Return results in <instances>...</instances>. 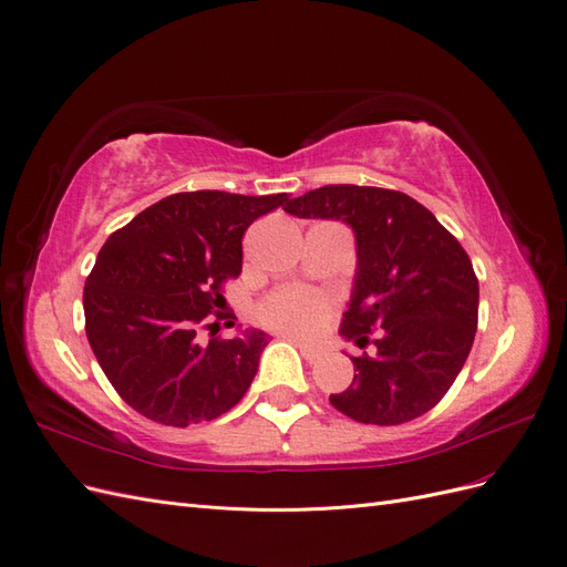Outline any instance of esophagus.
I'll return each mask as SVG.
<instances>
[{
    "label": "esophagus",
    "instance_id": "obj_1",
    "mask_svg": "<svg viewBox=\"0 0 567 567\" xmlns=\"http://www.w3.org/2000/svg\"><path fill=\"white\" fill-rule=\"evenodd\" d=\"M288 342H293V346L300 350V354L307 359V362H315V359H319V354H321L319 348L307 346V342H302V340H298V338H288Z\"/></svg>",
    "mask_w": 567,
    "mask_h": 567
}]
</instances>
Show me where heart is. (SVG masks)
<instances>
[{"mask_svg":"<svg viewBox=\"0 0 567 567\" xmlns=\"http://www.w3.org/2000/svg\"><path fill=\"white\" fill-rule=\"evenodd\" d=\"M331 315V300L307 288H281L267 296L257 317L269 329L288 336H312Z\"/></svg>","mask_w":567,"mask_h":567,"instance_id":"1","label":"heart"}]
</instances>
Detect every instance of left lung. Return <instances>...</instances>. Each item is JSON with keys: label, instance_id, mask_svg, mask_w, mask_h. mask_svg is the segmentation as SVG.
<instances>
[{"label": "left lung", "instance_id": "8db88e82", "mask_svg": "<svg viewBox=\"0 0 567 567\" xmlns=\"http://www.w3.org/2000/svg\"><path fill=\"white\" fill-rule=\"evenodd\" d=\"M288 215L340 219L352 229L357 271L340 336L375 354L352 357L354 379L331 394L342 414L398 425L431 411L466 364L480 288L471 257L406 194L331 184L286 203Z\"/></svg>", "mask_w": 567, "mask_h": 567}]
</instances>
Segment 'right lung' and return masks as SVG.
<instances>
[{
	"mask_svg": "<svg viewBox=\"0 0 567 567\" xmlns=\"http://www.w3.org/2000/svg\"><path fill=\"white\" fill-rule=\"evenodd\" d=\"M286 200L173 194L99 250L84 284V329L106 379L142 416L186 427L241 402L269 336L246 329L200 346L196 329L225 302L221 281L241 274L246 229Z\"/></svg>",
	"mask_w": 567,
	"mask_h": 567,
	"instance_id": "add662e5",
	"label": "right lung"
}]
</instances>
